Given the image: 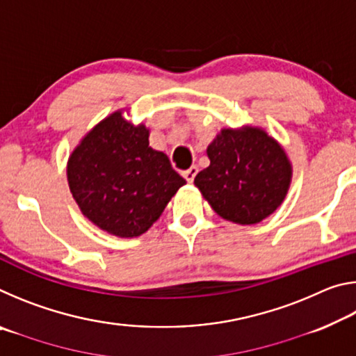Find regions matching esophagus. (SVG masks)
I'll use <instances>...</instances> for the list:
<instances>
[{"label": "esophagus", "mask_w": 356, "mask_h": 356, "mask_svg": "<svg viewBox=\"0 0 356 356\" xmlns=\"http://www.w3.org/2000/svg\"><path fill=\"white\" fill-rule=\"evenodd\" d=\"M196 174H197V168H196V166H191V168H188V170L182 172V176L185 177L186 182L191 184L193 180H195V176H196Z\"/></svg>", "instance_id": "esophagus-1"}]
</instances>
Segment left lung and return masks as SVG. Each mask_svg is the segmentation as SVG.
<instances>
[{
	"mask_svg": "<svg viewBox=\"0 0 356 356\" xmlns=\"http://www.w3.org/2000/svg\"><path fill=\"white\" fill-rule=\"evenodd\" d=\"M210 165L195 177L210 207L236 225H257L286 200L292 163L261 127L221 129L207 146Z\"/></svg>",
	"mask_w": 356,
	"mask_h": 356,
	"instance_id": "8db88e82",
	"label": "left lung"
}]
</instances>
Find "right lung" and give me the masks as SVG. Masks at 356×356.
Listing matches in <instances>:
<instances>
[{
    "instance_id": "right-lung-1",
    "label": "right lung",
    "mask_w": 356,
    "mask_h": 356,
    "mask_svg": "<svg viewBox=\"0 0 356 356\" xmlns=\"http://www.w3.org/2000/svg\"><path fill=\"white\" fill-rule=\"evenodd\" d=\"M67 182L81 213L120 238L140 237L160 218L185 179L149 146V129L111 113L81 138L67 160Z\"/></svg>"
}]
</instances>
